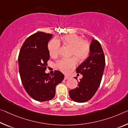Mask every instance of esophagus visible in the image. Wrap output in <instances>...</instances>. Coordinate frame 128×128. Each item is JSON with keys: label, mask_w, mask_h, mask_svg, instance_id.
Returning a JSON list of instances; mask_svg holds the SVG:
<instances>
[{"label": "esophagus", "mask_w": 128, "mask_h": 128, "mask_svg": "<svg viewBox=\"0 0 128 128\" xmlns=\"http://www.w3.org/2000/svg\"><path fill=\"white\" fill-rule=\"evenodd\" d=\"M69 78H70V77L67 76H65V77H64L65 80H68V79H69Z\"/></svg>", "instance_id": "obj_1"}]
</instances>
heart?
<instances>
[{
  "mask_svg": "<svg viewBox=\"0 0 128 128\" xmlns=\"http://www.w3.org/2000/svg\"><path fill=\"white\" fill-rule=\"evenodd\" d=\"M61 40L64 44L71 48L70 56H74L78 62L84 61L88 56L90 51V44L88 41L82 40L81 36L76 34H70L62 36ZM60 46L59 41L55 38L48 42V51L52 58H56L58 55ZM75 58H72L60 60L57 62L56 66L62 72L66 74L70 69L76 66V60Z\"/></svg>",
  "mask_w": 128,
  "mask_h": 128,
  "instance_id": "b5f03b06",
  "label": "heart"
}]
</instances>
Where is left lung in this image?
<instances>
[{"label": "left lung", "mask_w": 128, "mask_h": 128, "mask_svg": "<svg viewBox=\"0 0 128 128\" xmlns=\"http://www.w3.org/2000/svg\"><path fill=\"white\" fill-rule=\"evenodd\" d=\"M105 65V56L101 44L97 40L92 39L90 55L76 69L77 73L82 74V78L80 79L78 86L69 92L73 101L84 102L94 96L100 86Z\"/></svg>", "instance_id": "1"}]
</instances>
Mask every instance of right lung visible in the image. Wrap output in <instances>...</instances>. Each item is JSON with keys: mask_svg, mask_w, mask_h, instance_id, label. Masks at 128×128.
<instances>
[{"mask_svg": "<svg viewBox=\"0 0 128 128\" xmlns=\"http://www.w3.org/2000/svg\"><path fill=\"white\" fill-rule=\"evenodd\" d=\"M52 35L38 32L29 36L20 49L18 62L19 74L24 89L34 100L46 101L55 96L56 86L64 75L55 70L52 76L46 74L50 60L48 42Z\"/></svg>", "mask_w": 128, "mask_h": 128, "instance_id": "right-lung-1", "label": "right lung"}]
</instances>
